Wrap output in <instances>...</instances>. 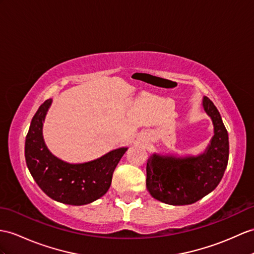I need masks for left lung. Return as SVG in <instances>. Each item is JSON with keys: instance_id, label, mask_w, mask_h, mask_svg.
<instances>
[{"instance_id": "1", "label": "left lung", "mask_w": 254, "mask_h": 254, "mask_svg": "<svg viewBox=\"0 0 254 254\" xmlns=\"http://www.w3.org/2000/svg\"><path fill=\"white\" fill-rule=\"evenodd\" d=\"M202 106L214 126L207 151L181 159L153 155L146 164V189L159 201L174 206L194 203L218 187L224 175L230 153L227 130L209 98H203Z\"/></svg>"}]
</instances>
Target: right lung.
<instances>
[{"instance_id":"right-lung-1","label":"right lung","mask_w":254,"mask_h":254,"mask_svg":"<svg viewBox=\"0 0 254 254\" xmlns=\"http://www.w3.org/2000/svg\"><path fill=\"white\" fill-rule=\"evenodd\" d=\"M52 99L41 104L26 138L24 156L31 176L51 198L73 206L86 205L107 193L115 167L126 147L117 148L89 163L72 165L55 157L42 135L43 121Z\"/></svg>"}]
</instances>
